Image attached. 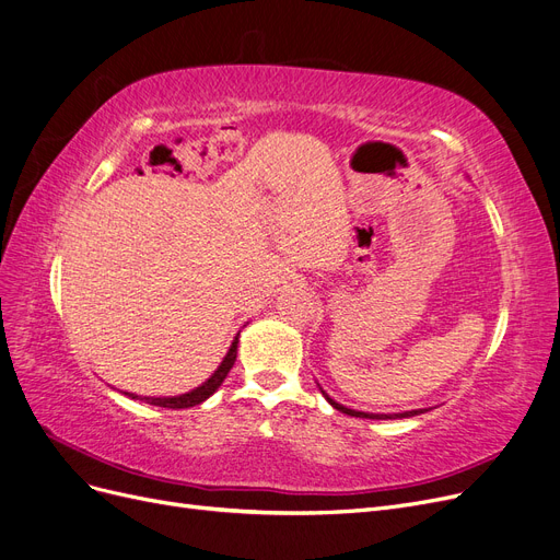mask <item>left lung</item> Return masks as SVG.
Masks as SVG:
<instances>
[{
    "mask_svg": "<svg viewBox=\"0 0 560 560\" xmlns=\"http://www.w3.org/2000/svg\"><path fill=\"white\" fill-rule=\"evenodd\" d=\"M319 386V384H317ZM319 390H322V395L326 397V401L328 405L332 407V409H338V411H342V413H347V416H353V418H370V420H395V418H411V416H420V413H424V411H430V409H413V411H401V413H368V411H355V409H349V407H345V405H340V401H335L322 386H319Z\"/></svg>",
    "mask_w": 560,
    "mask_h": 560,
    "instance_id": "8db88e82",
    "label": "left lung"
}]
</instances>
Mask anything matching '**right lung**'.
<instances>
[{"label":"right lung","mask_w":560,"mask_h":560,"mask_svg":"<svg viewBox=\"0 0 560 560\" xmlns=\"http://www.w3.org/2000/svg\"><path fill=\"white\" fill-rule=\"evenodd\" d=\"M236 349H238V332H236V338L232 340V345H230V351H228V355L222 358V363L218 365V370L207 378V382L202 384V386H197V388H192L190 393H184V395H172V397H140V395H136V393H126L128 397H132V399H144V401H149V405H153V407H165V409H188V407H195V405H202L205 399H209L218 388H220V384L225 382V376L230 374V370L234 368V361H236Z\"/></svg>","instance_id":"1"}]
</instances>
